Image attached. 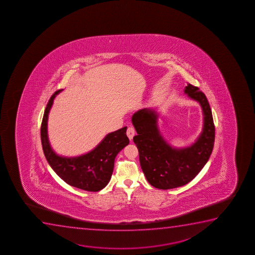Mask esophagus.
<instances>
[{"label":"esophagus","mask_w":255,"mask_h":255,"mask_svg":"<svg viewBox=\"0 0 255 255\" xmlns=\"http://www.w3.org/2000/svg\"><path fill=\"white\" fill-rule=\"evenodd\" d=\"M126 134L128 135V137H129V140L132 141V139H133V137H134V135H135V129L130 126V127H129V128L127 129Z\"/></svg>","instance_id":"esophagus-1"}]
</instances>
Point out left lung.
Segmentation results:
<instances>
[{"label":"left lung","instance_id":"1","mask_svg":"<svg viewBox=\"0 0 255 255\" xmlns=\"http://www.w3.org/2000/svg\"><path fill=\"white\" fill-rule=\"evenodd\" d=\"M184 94L197 102L203 114V127L191 145L177 147L168 143L159 130V114L153 108L140 109L132 115L137 135L133 137L139 152L141 170L147 182L159 189H175L195 178L213 152L215 127L205 94L188 84Z\"/></svg>","mask_w":255,"mask_h":255}]
</instances>
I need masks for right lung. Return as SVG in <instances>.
<instances>
[{
    "instance_id": "right-lung-1",
    "label": "right lung",
    "mask_w": 255,
    "mask_h": 255,
    "mask_svg": "<svg viewBox=\"0 0 255 255\" xmlns=\"http://www.w3.org/2000/svg\"><path fill=\"white\" fill-rule=\"evenodd\" d=\"M62 90H58L51 96L43 114L41 126L43 153L54 172L67 184L86 191H99L105 188L111 179L118 153L129 144V138L126 135L127 127L108 133L88 153L75 157L59 155L49 142L48 120L54 98Z\"/></svg>"
}]
</instances>
